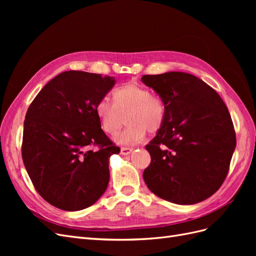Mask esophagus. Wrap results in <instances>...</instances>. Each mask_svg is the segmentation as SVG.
<instances>
[{"instance_id":"1","label":"esophagus","mask_w":256,"mask_h":256,"mask_svg":"<svg viewBox=\"0 0 256 256\" xmlns=\"http://www.w3.org/2000/svg\"><path fill=\"white\" fill-rule=\"evenodd\" d=\"M134 150L130 148V147H122L120 148V154H122V156H127V154H131V152H132Z\"/></svg>"}]
</instances>
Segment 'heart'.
Returning a JSON list of instances; mask_svg holds the SVG:
<instances>
[{"label":"heart","mask_w":256,"mask_h":256,"mask_svg":"<svg viewBox=\"0 0 256 256\" xmlns=\"http://www.w3.org/2000/svg\"><path fill=\"white\" fill-rule=\"evenodd\" d=\"M96 115L102 129L109 134H115L125 122L128 126L114 138L120 145H132L143 141L147 130L150 134L159 131L164 125L166 108L162 100L150 94V90L136 83H128L116 88L113 102L100 99L95 106Z\"/></svg>","instance_id":"heart-1"}]
</instances>
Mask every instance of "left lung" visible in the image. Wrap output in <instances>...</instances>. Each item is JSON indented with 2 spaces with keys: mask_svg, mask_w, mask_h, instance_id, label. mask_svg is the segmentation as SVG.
Instances as JSON below:
<instances>
[{
  "mask_svg": "<svg viewBox=\"0 0 256 256\" xmlns=\"http://www.w3.org/2000/svg\"><path fill=\"white\" fill-rule=\"evenodd\" d=\"M141 81L164 102L161 129L145 146L150 164L143 178L157 196L193 205L212 196L228 175L236 136L226 104L196 76L168 72Z\"/></svg>",
  "mask_w": 256,
  "mask_h": 256,
  "instance_id": "1",
  "label": "left lung"
}]
</instances>
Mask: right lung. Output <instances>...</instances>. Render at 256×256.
Listing matches in <instances>:
<instances>
[{"mask_svg": "<svg viewBox=\"0 0 256 256\" xmlns=\"http://www.w3.org/2000/svg\"><path fill=\"white\" fill-rule=\"evenodd\" d=\"M115 83L114 76L65 72L46 84L28 106L23 164L37 192L51 205L82 210L106 190L110 157L120 150L102 131L95 106Z\"/></svg>", "mask_w": 256, "mask_h": 256, "instance_id": "obj_1", "label": "right lung"}]
</instances>
